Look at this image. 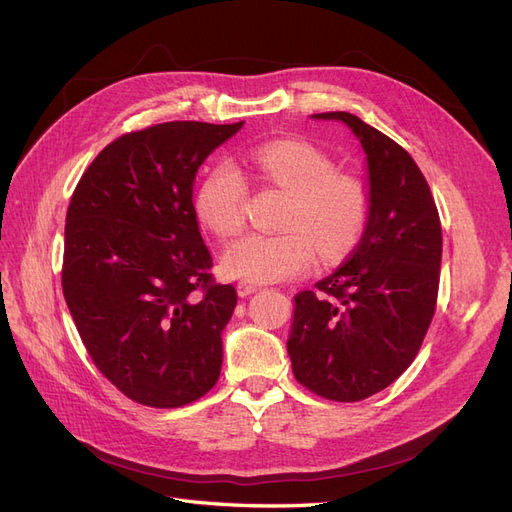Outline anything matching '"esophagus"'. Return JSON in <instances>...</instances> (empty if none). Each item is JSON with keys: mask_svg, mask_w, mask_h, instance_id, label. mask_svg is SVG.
Segmentation results:
<instances>
[{"mask_svg": "<svg viewBox=\"0 0 512 512\" xmlns=\"http://www.w3.org/2000/svg\"><path fill=\"white\" fill-rule=\"evenodd\" d=\"M256 290H260V284H254V282H239L237 284L239 297H250V294L256 292Z\"/></svg>", "mask_w": 512, "mask_h": 512, "instance_id": "esophagus-1", "label": "esophagus"}]
</instances>
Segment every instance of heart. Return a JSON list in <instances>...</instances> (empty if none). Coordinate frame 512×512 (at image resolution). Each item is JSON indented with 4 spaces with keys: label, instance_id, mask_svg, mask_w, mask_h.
Masks as SVG:
<instances>
[{
    "label": "heart",
    "instance_id": "b5f03b06",
    "mask_svg": "<svg viewBox=\"0 0 512 512\" xmlns=\"http://www.w3.org/2000/svg\"><path fill=\"white\" fill-rule=\"evenodd\" d=\"M333 162L316 147L292 138L262 143L232 164H218L200 181L194 209L215 235H235L243 226L247 188L254 177L288 194L280 235L245 232L222 256L230 277L243 282H277L301 275L316 262L342 258L359 239L367 218L361 181L333 173Z\"/></svg>",
    "mask_w": 512,
    "mask_h": 512
}]
</instances>
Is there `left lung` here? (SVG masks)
I'll return each instance as SVG.
<instances>
[{"instance_id":"left-lung-1","label":"left lung","mask_w":512,"mask_h":512,"mask_svg":"<svg viewBox=\"0 0 512 512\" xmlns=\"http://www.w3.org/2000/svg\"><path fill=\"white\" fill-rule=\"evenodd\" d=\"M342 121L365 153L367 218L342 267L294 297L292 374L333 401L386 389L414 361L436 312L442 228L421 168L389 136L350 113Z\"/></svg>"}]
</instances>
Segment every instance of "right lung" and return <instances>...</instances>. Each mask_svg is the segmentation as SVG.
Masks as SVG:
<instances>
[{"instance_id":"add662e5","label":"right lung","mask_w":512,"mask_h":512,"mask_svg":"<svg viewBox=\"0 0 512 512\" xmlns=\"http://www.w3.org/2000/svg\"><path fill=\"white\" fill-rule=\"evenodd\" d=\"M241 128L168 121L123 134L72 194L68 309L96 367L143 406L192 404L220 378L237 290L213 284L192 196L200 164Z\"/></svg>"}]
</instances>
